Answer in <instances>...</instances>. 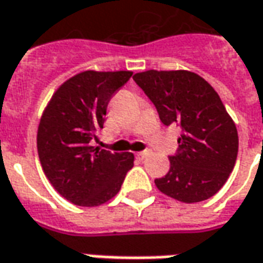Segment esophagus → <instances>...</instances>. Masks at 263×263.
<instances>
[{
    "label": "esophagus",
    "mask_w": 263,
    "mask_h": 263,
    "mask_svg": "<svg viewBox=\"0 0 263 263\" xmlns=\"http://www.w3.org/2000/svg\"><path fill=\"white\" fill-rule=\"evenodd\" d=\"M150 154H152V152H150V150H144V152L137 153V158H140V160H143V158H146L147 156H150Z\"/></svg>",
    "instance_id": "1"
}]
</instances>
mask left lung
Instances as JSON below:
<instances>
[{
    "label": "left lung",
    "mask_w": 263,
    "mask_h": 263,
    "mask_svg": "<svg viewBox=\"0 0 263 263\" xmlns=\"http://www.w3.org/2000/svg\"><path fill=\"white\" fill-rule=\"evenodd\" d=\"M165 126L182 128L170 170L156 178L157 188L181 202L217 194L234 170L238 132L214 87L188 70H146L133 76Z\"/></svg>",
    "instance_id": "obj_1"
}]
</instances>
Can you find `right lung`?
I'll use <instances>...</instances> for the list:
<instances>
[{
  "label": "right lung",
  "instance_id": "right-lung-1",
  "mask_svg": "<svg viewBox=\"0 0 263 263\" xmlns=\"http://www.w3.org/2000/svg\"><path fill=\"white\" fill-rule=\"evenodd\" d=\"M132 75L78 73L58 89L42 115L36 137L41 165L53 188L76 205L96 206L113 198L133 167V153L93 146L111 96Z\"/></svg>",
  "mask_w": 263,
  "mask_h": 263
}]
</instances>
